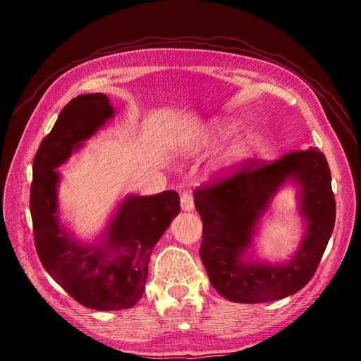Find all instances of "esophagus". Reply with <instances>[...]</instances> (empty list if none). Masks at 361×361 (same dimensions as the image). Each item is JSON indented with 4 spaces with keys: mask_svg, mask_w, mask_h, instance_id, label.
Listing matches in <instances>:
<instances>
[{
    "mask_svg": "<svg viewBox=\"0 0 361 361\" xmlns=\"http://www.w3.org/2000/svg\"><path fill=\"white\" fill-rule=\"evenodd\" d=\"M181 207H183V211H193V207H195V199H193V196H192V193H188V192H185V193H183L181 195Z\"/></svg>",
    "mask_w": 361,
    "mask_h": 361,
    "instance_id": "obj_1",
    "label": "esophagus"
}]
</instances>
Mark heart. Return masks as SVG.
Returning <instances> with one entry per match:
<instances>
[{
	"label": "heart",
	"instance_id": "heart-1",
	"mask_svg": "<svg viewBox=\"0 0 361 361\" xmlns=\"http://www.w3.org/2000/svg\"><path fill=\"white\" fill-rule=\"evenodd\" d=\"M238 131V126L234 123H228V124H218L214 127V140L215 142H222L233 137L235 133ZM255 149V140L253 139H247L241 142L240 145H237V147L233 152V159H243L245 157H249Z\"/></svg>",
	"mask_w": 361,
	"mask_h": 361
}]
</instances>
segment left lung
Segmentation results:
<instances>
[{"label":"left lung","instance_id":"left-lung-1","mask_svg":"<svg viewBox=\"0 0 361 361\" xmlns=\"http://www.w3.org/2000/svg\"><path fill=\"white\" fill-rule=\"evenodd\" d=\"M294 178L302 185L307 235L287 265L244 264L254 226L279 185ZM331 169L317 149L293 150L275 161L247 159L200 184L195 206L203 233L200 257L212 287L234 302L274 301L300 291L313 278L332 235L336 203Z\"/></svg>","mask_w":361,"mask_h":361}]
</instances>
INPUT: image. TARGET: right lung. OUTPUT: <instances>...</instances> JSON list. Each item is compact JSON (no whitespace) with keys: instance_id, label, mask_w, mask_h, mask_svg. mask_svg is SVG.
<instances>
[{"instance_id":"right-lung-1","label":"right lung","mask_w":361,"mask_h":361,"mask_svg":"<svg viewBox=\"0 0 361 361\" xmlns=\"http://www.w3.org/2000/svg\"><path fill=\"white\" fill-rule=\"evenodd\" d=\"M112 114L104 93L73 98L36 152L30 185L33 240L41 263L75 301L94 310L136 305L145 291L152 250L180 212L174 190L127 197L106 231V244L92 247L74 243L59 224L55 168Z\"/></svg>"}]
</instances>
